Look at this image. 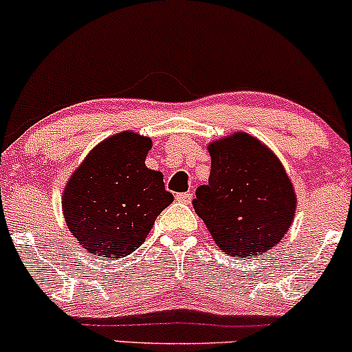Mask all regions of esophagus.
Returning a JSON list of instances; mask_svg holds the SVG:
<instances>
[{
    "instance_id": "1",
    "label": "esophagus",
    "mask_w": 352,
    "mask_h": 352,
    "mask_svg": "<svg viewBox=\"0 0 352 352\" xmlns=\"http://www.w3.org/2000/svg\"><path fill=\"white\" fill-rule=\"evenodd\" d=\"M191 192H177L176 195V201L177 203H183V204H189L191 203Z\"/></svg>"
}]
</instances>
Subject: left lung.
<instances>
[{
    "label": "left lung",
    "instance_id": "8db88e82",
    "mask_svg": "<svg viewBox=\"0 0 352 352\" xmlns=\"http://www.w3.org/2000/svg\"><path fill=\"white\" fill-rule=\"evenodd\" d=\"M208 151L211 175L196 191V214L228 256H261L293 224L298 203L293 181L279 157L248 133L212 141Z\"/></svg>",
    "mask_w": 352,
    "mask_h": 352
}]
</instances>
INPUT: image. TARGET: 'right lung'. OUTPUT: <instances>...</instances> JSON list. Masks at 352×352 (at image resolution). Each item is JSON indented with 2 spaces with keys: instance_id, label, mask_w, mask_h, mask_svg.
<instances>
[{
  "instance_id": "obj_1",
  "label": "right lung",
  "mask_w": 352,
  "mask_h": 352,
  "mask_svg": "<svg viewBox=\"0 0 352 352\" xmlns=\"http://www.w3.org/2000/svg\"><path fill=\"white\" fill-rule=\"evenodd\" d=\"M151 138L121 131L94 146L63 191V216L82 250L102 258L131 254L173 203L163 175L146 166Z\"/></svg>"
}]
</instances>
